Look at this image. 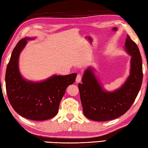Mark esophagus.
<instances>
[{
	"label": "esophagus",
	"instance_id": "esophagus-1",
	"mask_svg": "<svg viewBox=\"0 0 148 148\" xmlns=\"http://www.w3.org/2000/svg\"><path fill=\"white\" fill-rule=\"evenodd\" d=\"M82 80V76L80 74H77V77H76V81L77 83H79L80 82H81Z\"/></svg>",
	"mask_w": 148,
	"mask_h": 148
}]
</instances>
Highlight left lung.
Instances as JSON below:
<instances>
[{"mask_svg": "<svg viewBox=\"0 0 148 148\" xmlns=\"http://www.w3.org/2000/svg\"><path fill=\"white\" fill-rule=\"evenodd\" d=\"M125 49L131 57L130 74L124 84L115 91L103 89L91 67L85 71L78 88L84 114L88 119L96 121L116 119L126 113L136 99L143 79L141 55L129 35Z\"/></svg>", "mask_w": 148, "mask_h": 148, "instance_id": "1", "label": "left lung"}]
</instances>
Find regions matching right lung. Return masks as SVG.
<instances>
[{
	"label": "right lung",
	"instance_id": "right-lung-1",
	"mask_svg": "<svg viewBox=\"0 0 148 148\" xmlns=\"http://www.w3.org/2000/svg\"><path fill=\"white\" fill-rule=\"evenodd\" d=\"M34 38L21 39L14 47L6 69V89L10 103L17 114L29 119L44 121L58 113L66 89L74 83L77 74L53 75L38 82L23 78L19 69V55L27 40Z\"/></svg>",
	"mask_w": 148,
	"mask_h": 148
}]
</instances>
